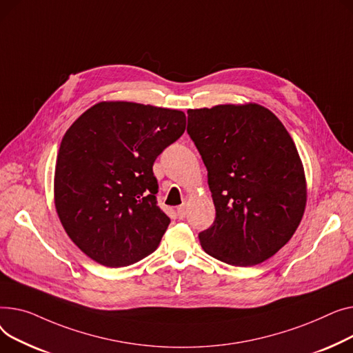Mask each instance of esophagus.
<instances>
[{
	"mask_svg": "<svg viewBox=\"0 0 353 353\" xmlns=\"http://www.w3.org/2000/svg\"><path fill=\"white\" fill-rule=\"evenodd\" d=\"M186 206H188V203L183 202L182 205H179L178 208H176V214H178L179 219H183L186 216Z\"/></svg>",
	"mask_w": 353,
	"mask_h": 353,
	"instance_id": "obj_1",
	"label": "esophagus"
}]
</instances>
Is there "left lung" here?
I'll return each instance as SVG.
<instances>
[{
	"mask_svg": "<svg viewBox=\"0 0 353 353\" xmlns=\"http://www.w3.org/2000/svg\"><path fill=\"white\" fill-rule=\"evenodd\" d=\"M188 131L208 171L216 216L199 234L203 251L230 265L274 256L298 230L306 178L296 145L259 103L188 110Z\"/></svg>",
	"mask_w": 353,
	"mask_h": 353,
	"instance_id": "left-lung-1",
	"label": "left lung"
}]
</instances>
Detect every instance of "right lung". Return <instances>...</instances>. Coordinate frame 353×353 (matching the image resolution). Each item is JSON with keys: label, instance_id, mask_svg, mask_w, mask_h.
Returning <instances> with one entry per match:
<instances>
[{"label": "right lung", "instance_id": "obj_1", "mask_svg": "<svg viewBox=\"0 0 353 353\" xmlns=\"http://www.w3.org/2000/svg\"><path fill=\"white\" fill-rule=\"evenodd\" d=\"M182 111L102 101L61 141L54 203L71 241L92 261L127 266L152 254L170 225L157 205V157L185 131Z\"/></svg>", "mask_w": 353, "mask_h": 353}]
</instances>
